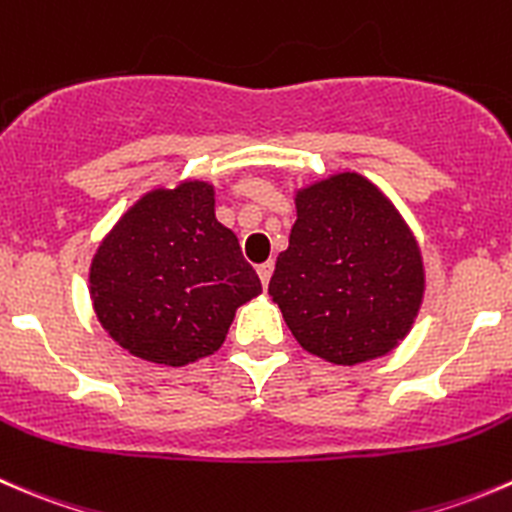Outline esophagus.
Listing matches in <instances>:
<instances>
[{"instance_id":"esophagus-1","label":"esophagus","mask_w":512,"mask_h":512,"mask_svg":"<svg viewBox=\"0 0 512 512\" xmlns=\"http://www.w3.org/2000/svg\"><path fill=\"white\" fill-rule=\"evenodd\" d=\"M272 270H275V265H272V262H262L260 267H257V275H260V280H262V285H270V277H272Z\"/></svg>"}]
</instances>
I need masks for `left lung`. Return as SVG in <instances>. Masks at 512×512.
<instances>
[{
  "label": "left lung",
  "mask_w": 512,
  "mask_h": 512,
  "mask_svg": "<svg viewBox=\"0 0 512 512\" xmlns=\"http://www.w3.org/2000/svg\"><path fill=\"white\" fill-rule=\"evenodd\" d=\"M423 262L395 207L355 172L297 195L270 297L295 340L335 365L393 350L423 300Z\"/></svg>",
  "instance_id": "left-lung-1"
}]
</instances>
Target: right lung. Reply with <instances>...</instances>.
<instances>
[{
  "label": "right lung",
  "mask_w": 512,
  "mask_h": 512,
  "mask_svg": "<svg viewBox=\"0 0 512 512\" xmlns=\"http://www.w3.org/2000/svg\"><path fill=\"white\" fill-rule=\"evenodd\" d=\"M94 312L132 355L180 367L225 342L262 285L235 232L215 220L205 182L142 197L99 245L89 270Z\"/></svg>",
  "instance_id": "right-lung-1"
}]
</instances>
